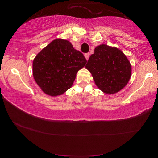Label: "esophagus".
Instances as JSON below:
<instances>
[{"label": "esophagus", "mask_w": 158, "mask_h": 158, "mask_svg": "<svg viewBox=\"0 0 158 158\" xmlns=\"http://www.w3.org/2000/svg\"><path fill=\"white\" fill-rule=\"evenodd\" d=\"M89 56H90V54L89 53H85V57L86 60H88V58H89Z\"/></svg>", "instance_id": "esophagus-1"}]
</instances>
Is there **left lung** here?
<instances>
[{
	"label": "left lung",
	"instance_id": "8db88e82",
	"mask_svg": "<svg viewBox=\"0 0 158 158\" xmlns=\"http://www.w3.org/2000/svg\"><path fill=\"white\" fill-rule=\"evenodd\" d=\"M85 68L96 85L108 94L117 93L128 83L131 67L126 56L116 47L101 44L95 48Z\"/></svg>",
	"mask_w": 158,
	"mask_h": 158
}]
</instances>
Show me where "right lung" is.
<instances>
[{
    "instance_id": "add662e5",
    "label": "right lung",
    "mask_w": 158,
    "mask_h": 158,
    "mask_svg": "<svg viewBox=\"0 0 158 158\" xmlns=\"http://www.w3.org/2000/svg\"><path fill=\"white\" fill-rule=\"evenodd\" d=\"M87 60L69 41L57 39L34 58V78L45 94L52 96L64 94L73 85L77 71Z\"/></svg>"
}]
</instances>
